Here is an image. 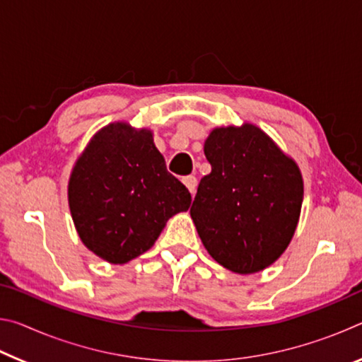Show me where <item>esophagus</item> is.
<instances>
[{
  "mask_svg": "<svg viewBox=\"0 0 362 362\" xmlns=\"http://www.w3.org/2000/svg\"><path fill=\"white\" fill-rule=\"evenodd\" d=\"M182 182L185 183V187L188 188V192L192 193V194H194L196 185H198V180H196V177L194 175H187V177H183Z\"/></svg>",
  "mask_w": 362,
  "mask_h": 362,
  "instance_id": "esophagus-1",
  "label": "esophagus"
}]
</instances>
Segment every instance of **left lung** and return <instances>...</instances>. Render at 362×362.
Returning <instances> with one entry per match:
<instances>
[{"instance_id":"1","label":"left lung","mask_w":362,"mask_h":362,"mask_svg":"<svg viewBox=\"0 0 362 362\" xmlns=\"http://www.w3.org/2000/svg\"><path fill=\"white\" fill-rule=\"evenodd\" d=\"M211 174L189 209L211 257L238 274L276 262L296 233L303 201L297 163L260 127H216L204 142Z\"/></svg>"}]
</instances>
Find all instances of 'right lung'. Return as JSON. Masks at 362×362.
Wrapping results in <instances>:
<instances>
[{
	"label": "right lung",
	"mask_w": 362,
	"mask_h": 362,
	"mask_svg": "<svg viewBox=\"0 0 362 362\" xmlns=\"http://www.w3.org/2000/svg\"><path fill=\"white\" fill-rule=\"evenodd\" d=\"M192 194L168 173L148 129L112 122L76 159L69 206L86 247L110 263L146 252L168 220L188 211Z\"/></svg>",
	"instance_id": "add662e5"
}]
</instances>
